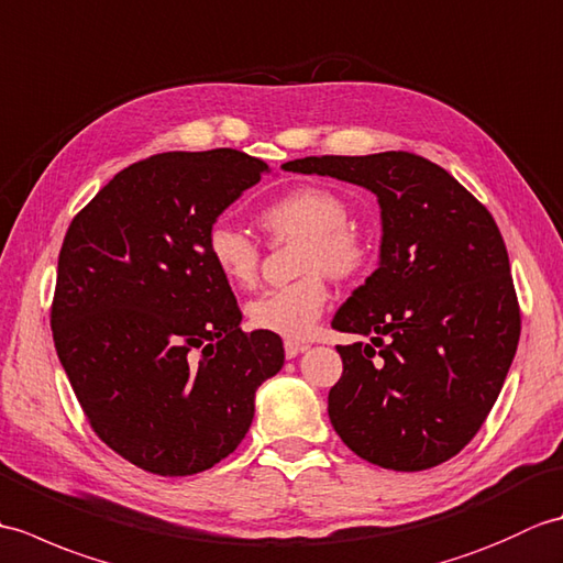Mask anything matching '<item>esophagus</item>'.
Returning <instances> with one entry per match:
<instances>
[{
	"label": "esophagus",
	"instance_id": "34e87169",
	"mask_svg": "<svg viewBox=\"0 0 563 563\" xmlns=\"http://www.w3.org/2000/svg\"><path fill=\"white\" fill-rule=\"evenodd\" d=\"M307 351V345L305 343H300V341H292V339H288L285 341V357H297L300 353H305Z\"/></svg>",
	"mask_w": 563,
	"mask_h": 563
}]
</instances>
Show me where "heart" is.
<instances>
[{
  "mask_svg": "<svg viewBox=\"0 0 563 563\" xmlns=\"http://www.w3.org/2000/svg\"><path fill=\"white\" fill-rule=\"evenodd\" d=\"M345 200L324 186H300L275 198L258 220L275 236H300L297 271L307 273L283 288L263 290L246 305L251 327L283 339H305L329 305L331 278H349L365 266L367 239L349 227ZM212 268L234 288H249L258 275V246L246 232L227 222H214L206 239Z\"/></svg>",
  "mask_w": 563,
  "mask_h": 563,
  "instance_id": "heart-1",
  "label": "heart"
}]
</instances>
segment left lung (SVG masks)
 Listing matches in <instances>:
<instances>
[{
  "label": "left lung",
  "mask_w": 563,
  "mask_h": 563,
  "mask_svg": "<svg viewBox=\"0 0 563 563\" xmlns=\"http://www.w3.org/2000/svg\"><path fill=\"white\" fill-rule=\"evenodd\" d=\"M285 172L375 194L377 271L331 327L369 343L336 345L343 375L329 418L357 457L421 472L454 457L486 421L520 339L508 251L479 200L409 152L305 157Z\"/></svg>",
  "instance_id": "left-lung-1"
}]
</instances>
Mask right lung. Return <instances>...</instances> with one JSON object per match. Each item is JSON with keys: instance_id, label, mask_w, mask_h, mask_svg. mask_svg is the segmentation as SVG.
I'll return each instance as SVG.
<instances>
[{"instance_id": "1", "label": "right lung", "mask_w": 563, "mask_h": 563, "mask_svg": "<svg viewBox=\"0 0 563 563\" xmlns=\"http://www.w3.org/2000/svg\"><path fill=\"white\" fill-rule=\"evenodd\" d=\"M268 164L164 152L115 174L65 234L51 314L57 357L97 435L159 476L210 470L244 440L280 336L242 331L208 230Z\"/></svg>"}]
</instances>
